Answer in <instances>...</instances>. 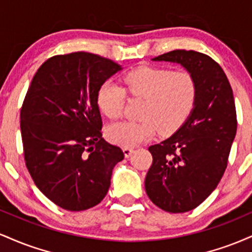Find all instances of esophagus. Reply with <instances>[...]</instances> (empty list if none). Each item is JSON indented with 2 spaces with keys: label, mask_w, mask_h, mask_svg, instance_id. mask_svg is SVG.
Wrapping results in <instances>:
<instances>
[{
  "label": "esophagus",
  "mask_w": 252,
  "mask_h": 252,
  "mask_svg": "<svg viewBox=\"0 0 252 252\" xmlns=\"http://www.w3.org/2000/svg\"><path fill=\"white\" fill-rule=\"evenodd\" d=\"M123 153H124V156H126V158H129V156L134 153V149L129 148V147H124Z\"/></svg>",
  "instance_id": "esophagus-1"
}]
</instances>
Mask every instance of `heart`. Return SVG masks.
Returning a JSON list of instances; mask_svg holds the SVG:
<instances>
[{
    "mask_svg": "<svg viewBox=\"0 0 252 252\" xmlns=\"http://www.w3.org/2000/svg\"><path fill=\"white\" fill-rule=\"evenodd\" d=\"M126 91L132 97L146 99L140 122L111 124L106 136L112 143L135 147L153 137L158 128L161 134H170L180 128L194 109L198 85L187 71L142 66L123 78ZM98 106L110 120L122 116L126 90L114 82H105L98 91Z\"/></svg>",
    "mask_w": 252,
    "mask_h": 252,
    "instance_id": "obj_1",
    "label": "heart"
}]
</instances>
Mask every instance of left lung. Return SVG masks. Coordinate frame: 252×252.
<instances>
[{
	"label": "left lung",
	"instance_id": "obj_1",
	"mask_svg": "<svg viewBox=\"0 0 252 252\" xmlns=\"http://www.w3.org/2000/svg\"><path fill=\"white\" fill-rule=\"evenodd\" d=\"M152 60L180 63L198 85L186 122L148 148L153 163L144 181L156 206L170 213L189 212L216 189L226 169L237 131L233 92L220 65L206 54L176 50Z\"/></svg>",
	"mask_w": 252,
	"mask_h": 252
}]
</instances>
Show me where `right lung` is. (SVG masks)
I'll use <instances>...</instances> for the list:
<instances>
[{"label":"right lung","instance_id":"1","mask_svg":"<svg viewBox=\"0 0 252 252\" xmlns=\"http://www.w3.org/2000/svg\"><path fill=\"white\" fill-rule=\"evenodd\" d=\"M122 70L88 52L46 60L34 74L20 114L25 161L34 184L67 211L96 206L108 193L122 149L102 137L98 91Z\"/></svg>","mask_w":252,"mask_h":252}]
</instances>
